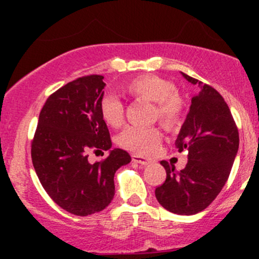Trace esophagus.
Here are the masks:
<instances>
[{
  "mask_svg": "<svg viewBox=\"0 0 259 259\" xmlns=\"http://www.w3.org/2000/svg\"><path fill=\"white\" fill-rule=\"evenodd\" d=\"M132 159H133V161H135V163L142 164V165H148V164L151 163L150 159H146V158H144V156L137 155V154L132 155Z\"/></svg>",
  "mask_w": 259,
  "mask_h": 259,
  "instance_id": "esophagus-1",
  "label": "esophagus"
}]
</instances>
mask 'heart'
Wrapping results in <instances>:
<instances>
[{
	"label": "heart",
	"mask_w": 259,
	"mask_h": 259,
	"mask_svg": "<svg viewBox=\"0 0 259 259\" xmlns=\"http://www.w3.org/2000/svg\"><path fill=\"white\" fill-rule=\"evenodd\" d=\"M124 90L139 100L154 103L153 119L166 127L179 124L185 104L171 81L158 75H140L127 81ZM101 119L111 127H119L124 121V105L113 95H105L100 101ZM163 134L158 126H127L120 133L119 144L133 153L150 155L158 150Z\"/></svg>",
	"instance_id": "obj_1"
}]
</instances>
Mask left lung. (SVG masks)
I'll return each mask as SVG.
<instances>
[{"instance_id": "left-lung-1", "label": "left lung", "mask_w": 259, "mask_h": 259, "mask_svg": "<svg viewBox=\"0 0 259 259\" xmlns=\"http://www.w3.org/2000/svg\"><path fill=\"white\" fill-rule=\"evenodd\" d=\"M183 76L199 86L176 140L179 153L188 150V163L176 171V166L160 161L166 179L155 189V197L166 210L192 215L204 210L226 184L238 151L239 134L221 94L189 75Z\"/></svg>"}]
</instances>
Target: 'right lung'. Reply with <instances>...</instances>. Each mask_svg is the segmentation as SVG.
Here are the masks:
<instances>
[{"instance_id":"obj_1","label":"right lung","mask_w":259,"mask_h":259,"mask_svg":"<svg viewBox=\"0 0 259 259\" xmlns=\"http://www.w3.org/2000/svg\"><path fill=\"white\" fill-rule=\"evenodd\" d=\"M103 79L88 75L51 94L31 143L33 168L44 189L59 207L80 217L110 204L115 171L132 160L121 149L110 150L103 161L88 160L90 151L111 148L110 133L100 115Z\"/></svg>"}]
</instances>
